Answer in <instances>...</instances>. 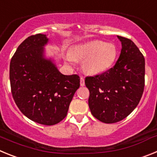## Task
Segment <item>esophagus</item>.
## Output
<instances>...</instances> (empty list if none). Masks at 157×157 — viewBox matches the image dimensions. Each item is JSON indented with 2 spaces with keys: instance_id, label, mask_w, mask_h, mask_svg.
<instances>
[{
  "instance_id": "esophagus-1",
  "label": "esophagus",
  "mask_w": 157,
  "mask_h": 157,
  "mask_svg": "<svg viewBox=\"0 0 157 157\" xmlns=\"http://www.w3.org/2000/svg\"><path fill=\"white\" fill-rule=\"evenodd\" d=\"M80 85H81V86H85V81H84L83 77L80 78Z\"/></svg>"
}]
</instances>
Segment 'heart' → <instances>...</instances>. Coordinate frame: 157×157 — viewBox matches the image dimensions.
<instances>
[{"label": "heart", "instance_id": "obj_1", "mask_svg": "<svg viewBox=\"0 0 157 157\" xmlns=\"http://www.w3.org/2000/svg\"><path fill=\"white\" fill-rule=\"evenodd\" d=\"M117 57L115 44L102 41H92L75 45L67 52L66 59L74 63L75 59L84 60L82 68L89 75L104 73L113 66Z\"/></svg>", "mask_w": 157, "mask_h": 157}]
</instances>
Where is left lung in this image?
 Listing matches in <instances>:
<instances>
[{"label": "left lung", "mask_w": 157, "mask_h": 157, "mask_svg": "<svg viewBox=\"0 0 157 157\" xmlns=\"http://www.w3.org/2000/svg\"><path fill=\"white\" fill-rule=\"evenodd\" d=\"M122 44L113 67L86 78L93 116L105 123L121 121L139 103L145 86V58L131 40L117 36Z\"/></svg>", "instance_id": "left-lung-1"}]
</instances>
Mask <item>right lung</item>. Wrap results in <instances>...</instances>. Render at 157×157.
Listing matches in <instances>:
<instances>
[{"mask_svg": "<svg viewBox=\"0 0 157 157\" xmlns=\"http://www.w3.org/2000/svg\"><path fill=\"white\" fill-rule=\"evenodd\" d=\"M48 41L42 34L25 39L11 59L9 76L12 97L22 113L32 121L51 126L66 117L80 78L61 74L54 59L45 56Z\"/></svg>", "mask_w": 157, "mask_h": 157, "instance_id": "add662e5", "label": "right lung"}]
</instances>
